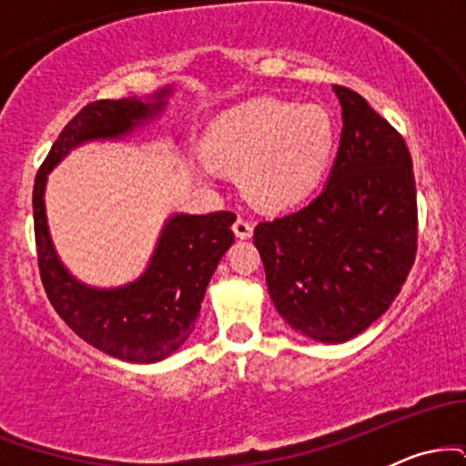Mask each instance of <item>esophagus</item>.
Wrapping results in <instances>:
<instances>
[{"label": "esophagus", "mask_w": 466, "mask_h": 466, "mask_svg": "<svg viewBox=\"0 0 466 466\" xmlns=\"http://www.w3.org/2000/svg\"><path fill=\"white\" fill-rule=\"evenodd\" d=\"M232 228H234V234H237L238 238H249L251 232H254V223L245 217H238L237 221H234Z\"/></svg>", "instance_id": "esophagus-1"}]
</instances>
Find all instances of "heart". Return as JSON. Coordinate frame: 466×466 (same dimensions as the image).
Returning <instances> with one entry per match:
<instances>
[{
	"mask_svg": "<svg viewBox=\"0 0 466 466\" xmlns=\"http://www.w3.org/2000/svg\"><path fill=\"white\" fill-rule=\"evenodd\" d=\"M333 140V122L322 106L260 98L218 117L206 153L212 164L240 170V186L251 201L285 208L318 188Z\"/></svg>",
	"mask_w": 466,
	"mask_h": 466,
	"instance_id": "1",
	"label": "heart"
}]
</instances>
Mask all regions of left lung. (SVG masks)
Returning a JSON list of instances; mask_svg holds the SVG:
<instances>
[{"label":"left lung","instance_id":"left-lung-1","mask_svg":"<svg viewBox=\"0 0 466 466\" xmlns=\"http://www.w3.org/2000/svg\"><path fill=\"white\" fill-rule=\"evenodd\" d=\"M333 89L344 127L329 181L300 210L254 228L278 313L326 344L360 335L388 311L408 280L419 238L403 136L357 92Z\"/></svg>","mask_w":466,"mask_h":466}]
</instances>
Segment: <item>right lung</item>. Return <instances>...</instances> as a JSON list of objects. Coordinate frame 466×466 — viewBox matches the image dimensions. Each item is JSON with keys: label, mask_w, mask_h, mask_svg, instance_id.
I'll list each match as a JSON object with an SVG mask.
<instances>
[{"label": "right lung", "mask_w": 466, "mask_h": 466, "mask_svg": "<svg viewBox=\"0 0 466 466\" xmlns=\"http://www.w3.org/2000/svg\"><path fill=\"white\" fill-rule=\"evenodd\" d=\"M166 96L168 89L155 94L153 103L122 98L85 105L52 144L32 190L36 258L47 300L87 344L133 363L164 360L195 330L208 282L234 243L232 223L237 215L221 210L170 217L151 265L136 282L117 289H92L69 276L58 260L47 232L44 190L47 173L69 148L98 137L127 136L162 109Z\"/></svg>", "instance_id": "1"}]
</instances>
